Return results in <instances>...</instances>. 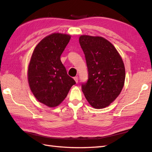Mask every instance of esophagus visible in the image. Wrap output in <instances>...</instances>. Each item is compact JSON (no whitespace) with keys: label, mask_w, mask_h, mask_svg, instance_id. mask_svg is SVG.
I'll return each instance as SVG.
<instances>
[{"label":"esophagus","mask_w":152,"mask_h":152,"mask_svg":"<svg viewBox=\"0 0 152 152\" xmlns=\"http://www.w3.org/2000/svg\"><path fill=\"white\" fill-rule=\"evenodd\" d=\"M74 80L75 81L76 83H77V82H78V77H74Z\"/></svg>","instance_id":"obj_1"}]
</instances>
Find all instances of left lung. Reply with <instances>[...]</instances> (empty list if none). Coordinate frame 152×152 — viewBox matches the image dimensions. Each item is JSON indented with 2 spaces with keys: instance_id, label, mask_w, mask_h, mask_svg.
Returning a JSON list of instances; mask_svg holds the SVG:
<instances>
[{
  "instance_id": "1",
  "label": "left lung",
  "mask_w": 152,
  "mask_h": 152,
  "mask_svg": "<svg viewBox=\"0 0 152 152\" xmlns=\"http://www.w3.org/2000/svg\"><path fill=\"white\" fill-rule=\"evenodd\" d=\"M79 43L88 69V80L82 84V91L93 107L105 108L114 102L124 87V61L115 47L102 37L81 35Z\"/></svg>"
}]
</instances>
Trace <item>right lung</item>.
<instances>
[{
	"label": "right lung",
	"instance_id": "1",
	"mask_svg": "<svg viewBox=\"0 0 152 152\" xmlns=\"http://www.w3.org/2000/svg\"><path fill=\"white\" fill-rule=\"evenodd\" d=\"M71 35L53 33L45 37L34 48L28 64L29 87L36 99L49 107H55L65 99L75 84L61 61V55Z\"/></svg>",
	"mask_w": 152,
	"mask_h": 152
}]
</instances>
